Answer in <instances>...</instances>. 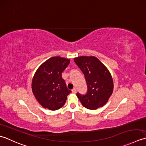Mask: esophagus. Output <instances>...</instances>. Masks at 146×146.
<instances>
[{
	"instance_id": "esophagus-1",
	"label": "esophagus",
	"mask_w": 146,
	"mask_h": 146,
	"mask_svg": "<svg viewBox=\"0 0 146 146\" xmlns=\"http://www.w3.org/2000/svg\"><path fill=\"white\" fill-rule=\"evenodd\" d=\"M72 93H76V92H77V90H76V88H74V89H72Z\"/></svg>"
}]
</instances>
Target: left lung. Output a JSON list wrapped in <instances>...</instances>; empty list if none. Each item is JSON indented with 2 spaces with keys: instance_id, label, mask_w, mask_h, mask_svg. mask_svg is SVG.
I'll list each match as a JSON object with an SVG mask.
<instances>
[{
  "instance_id": "left-lung-1",
  "label": "left lung",
  "mask_w": 146,
  "mask_h": 146,
  "mask_svg": "<svg viewBox=\"0 0 146 146\" xmlns=\"http://www.w3.org/2000/svg\"><path fill=\"white\" fill-rule=\"evenodd\" d=\"M75 63L84 74L87 93H77L82 105L89 110H96L105 105L112 94L113 81L110 72L99 59L93 56L74 58Z\"/></svg>"
}]
</instances>
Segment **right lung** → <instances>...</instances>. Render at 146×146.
Listing matches in <instances>:
<instances>
[{
    "mask_svg": "<svg viewBox=\"0 0 146 146\" xmlns=\"http://www.w3.org/2000/svg\"><path fill=\"white\" fill-rule=\"evenodd\" d=\"M69 63V59L53 56L36 71L32 80V91L43 108L56 110L64 105L71 91L67 89L62 74Z\"/></svg>",
    "mask_w": 146,
    "mask_h": 146,
    "instance_id": "add662e5",
    "label": "right lung"
}]
</instances>
